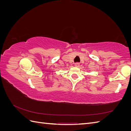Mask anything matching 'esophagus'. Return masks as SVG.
Listing matches in <instances>:
<instances>
[{"mask_svg": "<svg viewBox=\"0 0 131 131\" xmlns=\"http://www.w3.org/2000/svg\"><path fill=\"white\" fill-rule=\"evenodd\" d=\"M74 66L76 67H79V66H80V63H75Z\"/></svg>", "mask_w": 131, "mask_h": 131, "instance_id": "esophagus-1", "label": "esophagus"}]
</instances>
